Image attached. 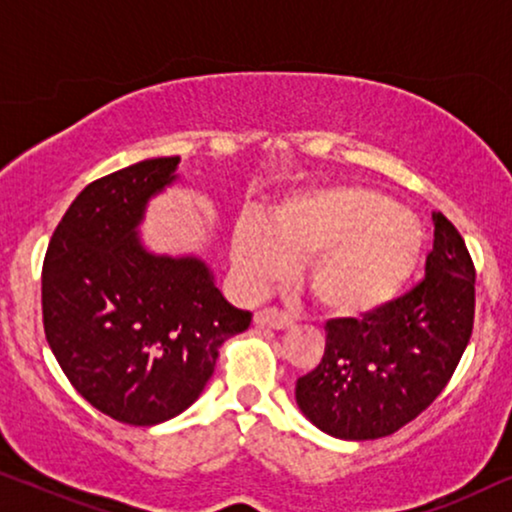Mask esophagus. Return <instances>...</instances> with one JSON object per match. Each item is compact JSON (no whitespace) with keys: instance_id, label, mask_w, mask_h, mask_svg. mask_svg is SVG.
<instances>
[{"instance_id":"34e87169","label":"esophagus","mask_w":512,"mask_h":512,"mask_svg":"<svg viewBox=\"0 0 512 512\" xmlns=\"http://www.w3.org/2000/svg\"><path fill=\"white\" fill-rule=\"evenodd\" d=\"M254 321H256V326H261V328H277V331L293 326L291 314H286L282 310H275V307H265V310H258L254 314Z\"/></svg>"}]
</instances>
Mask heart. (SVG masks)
Returning <instances> with one entry per match:
<instances>
[{"mask_svg":"<svg viewBox=\"0 0 512 512\" xmlns=\"http://www.w3.org/2000/svg\"><path fill=\"white\" fill-rule=\"evenodd\" d=\"M422 254V228L387 195L361 186H317L244 214L233 228V268L247 291L291 275L307 258L312 298L338 319H361L394 303Z\"/></svg>","mask_w":512,"mask_h":512,"instance_id":"1","label":"heart"}]
</instances>
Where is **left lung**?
<instances>
[{
    "instance_id": "1",
    "label": "left lung",
    "mask_w": 512,
    "mask_h": 512,
    "mask_svg": "<svg viewBox=\"0 0 512 512\" xmlns=\"http://www.w3.org/2000/svg\"><path fill=\"white\" fill-rule=\"evenodd\" d=\"M424 270L422 282L384 310L326 321L324 356L298 377L296 401L328 436H391L422 415L457 370L473 333L475 265L440 212Z\"/></svg>"
}]
</instances>
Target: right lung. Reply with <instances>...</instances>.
Returning <instances> with one entry per match:
<instances>
[{
  "label": "right lung",
  "instance_id": "obj_1",
  "mask_svg": "<svg viewBox=\"0 0 512 512\" xmlns=\"http://www.w3.org/2000/svg\"><path fill=\"white\" fill-rule=\"evenodd\" d=\"M181 158H151L93 181L48 242L41 270L44 331L62 373L86 401L123 424L184 412L214 373L219 347L251 312L216 289L200 258L149 254L137 226Z\"/></svg>",
  "mask_w": 512,
  "mask_h": 512
}]
</instances>
